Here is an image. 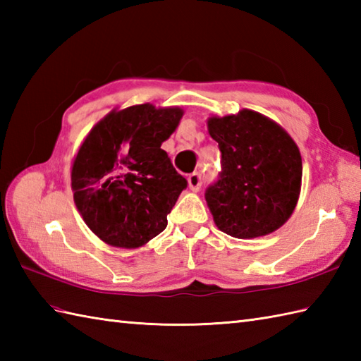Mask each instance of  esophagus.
I'll list each match as a JSON object with an SVG mask.
<instances>
[{"instance_id": "1", "label": "esophagus", "mask_w": 361, "mask_h": 361, "mask_svg": "<svg viewBox=\"0 0 361 361\" xmlns=\"http://www.w3.org/2000/svg\"><path fill=\"white\" fill-rule=\"evenodd\" d=\"M188 183H189V188H190V190H194V192H197V190H200V188H202V183H203L202 173H200V172H194V173H190V175L188 176Z\"/></svg>"}]
</instances>
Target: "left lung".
<instances>
[{
    "label": "left lung",
    "mask_w": 361,
    "mask_h": 361,
    "mask_svg": "<svg viewBox=\"0 0 361 361\" xmlns=\"http://www.w3.org/2000/svg\"><path fill=\"white\" fill-rule=\"evenodd\" d=\"M219 142L217 180L204 198L217 228L237 239L265 235L293 212L301 189L302 161L286 130L256 111L208 121Z\"/></svg>",
    "instance_id": "obj_1"
}]
</instances>
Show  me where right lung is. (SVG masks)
Segmentation results:
<instances>
[{"label":"right lung","mask_w":361,"mask_h":361,"mask_svg":"<svg viewBox=\"0 0 361 361\" xmlns=\"http://www.w3.org/2000/svg\"><path fill=\"white\" fill-rule=\"evenodd\" d=\"M180 109L150 104L111 111L80 145L74 159V202L104 242L137 248L167 226L188 181L161 149L178 126Z\"/></svg>","instance_id":"add662e5"}]
</instances>
